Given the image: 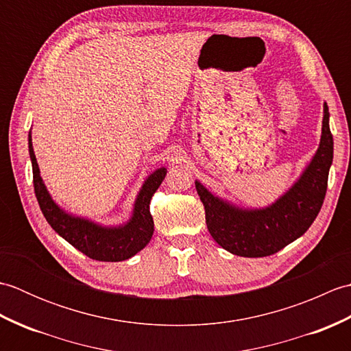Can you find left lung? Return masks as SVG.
Segmentation results:
<instances>
[{
    "label": "left lung",
    "mask_w": 351,
    "mask_h": 351,
    "mask_svg": "<svg viewBox=\"0 0 351 351\" xmlns=\"http://www.w3.org/2000/svg\"><path fill=\"white\" fill-rule=\"evenodd\" d=\"M329 107L324 102L322 138L315 155L287 193L265 208H241L213 195L196 181L206 226L223 249L237 256L263 258L302 237L322 210L333 161Z\"/></svg>",
    "instance_id": "obj_1"
}]
</instances>
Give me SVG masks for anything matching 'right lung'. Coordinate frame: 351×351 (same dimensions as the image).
Returning a JSON list of instances; mask_svg holds the SVG:
<instances>
[{
    "label": "right lung",
    "instance_id": "add662e5",
    "mask_svg": "<svg viewBox=\"0 0 351 351\" xmlns=\"http://www.w3.org/2000/svg\"><path fill=\"white\" fill-rule=\"evenodd\" d=\"M28 152L33 166L34 193L45 219L58 235L81 253L96 261L117 263V261H125L134 256L151 241L154 220L149 213V204H151L154 193L158 190L162 180L166 178V167L156 169L154 173L146 178L136 197V202H134L132 214L128 221L117 226H104L88 219L66 213L52 200L40 176L39 164H37L33 151L32 132L28 134Z\"/></svg>",
    "mask_w": 351,
    "mask_h": 351
}]
</instances>
